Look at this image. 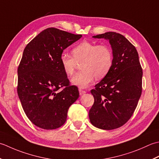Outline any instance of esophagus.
<instances>
[{
  "mask_svg": "<svg viewBox=\"0 0 159 159\" xmlns=\"http://www.w3.org/2000/svg\"><path fill=\"white\" fill-rule=\"evenodd\" d=\"M79 91H80V95H84V93H86V91L85 90H82V89H79Z\"/></svg>",
  "mask_w": 159,
  "mask_h": 159,
  "instance_id": "1",
  "label": "esophagus"
}]
</instances>
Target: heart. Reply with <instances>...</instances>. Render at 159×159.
<instances>
[{"instance_id":"heart-1","label":"heart","mask_w":159,"mask_h":159,"mask_svg":"<svg viewBox=\"0 0 159 159\" xmlns=\"http://www.w3.org/2000/svg\"><path fill=\"white\" fill-rule=\"evenodd\" d=\"M73 56L63 52L60 61L67 75H73L78 64L82 70L74 76L71 82L81 89L89 86L94 78L99 80L104 77L111 70L112 61V51L106 44H97L91 42L84 41L72 49Z\"/></svg>"}]
</instances>
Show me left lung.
<instances>
[{"mask_svg":"<svg viewBox=\"0 0 159 159\" xmlns=\"http://www.w3.org/2000/svg\"><path fill=\"white\" fill-rule=\"evenodd\" d=\"M109 40L113 61L108 73L90 90L94 103L89 111L90 123L103 129L124 125L137 108L142 93L143 70L135 47L116 32L94 35Z\"/></svg>","mask_w":159,"mask_h":159,"instance_id":"1","label":"left lung"}]
</instances>
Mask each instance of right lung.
<instances>
[{
	"label": "right lung",
	"instance_id": "right-lung-1",
	"mask_svg": "<svg viewBox=\"0 0 159 159\" xmlns=\"http://www.w3.org/2000/svg\"><path fill=\"white\" fill-rule=\"evenodd\" d=\"M82 36L50 27L25 48L18 68L17 92L26 115L39 128L61 127L70 106L79 98L78 89L70 86L60 57Z\"/></svg>",
	"mask_w": 159,
	"mask_h": 159
}]
</instances>
